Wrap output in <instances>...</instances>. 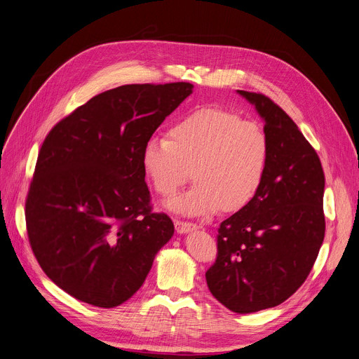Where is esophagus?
Masks as SVG:
<instances>
[{
    "mask_svg": "<svg viewBox=\"0 0 359 359\" xmlns=\"http://www.w3.org/2000/svg\"><path fill=\"white\" fill-rule=\"evenodd\" d=\"M197 225L191 224V222H184V220H175V229L178 233H187L193 229H196Z\"/></svg>",
    "mask_w": 359,
    "mask_h": 359,
    "instance_id": "obj_1",
    "label": "esophagus"
}]
</instances>
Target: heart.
I'll list each match as a JSON object with an SVG mask.
<instances>
[{"mask_svg": "<svg viewBox=\"0 0 359 359\" xmlns=\"http://www.w3.org/2000/svg\"><path fill=\"white\" fill-rule=\"evenodd\" d=\"M270 153L269 135L260 124L222 108H201L178 119L168 139H149L142 168L163 198L177 194L191 168L196 182L168 206L201 216L219 208L236 212L250 204L266 180Z\"/></svg>", "mask_w": 359, "mask_h": 359, "instance_id": "heart-1", "label": "heart"}]
</instances>
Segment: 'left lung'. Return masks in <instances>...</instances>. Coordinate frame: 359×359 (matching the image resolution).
Segmentation results:
<instances>
[{"instance_id":"8db88e82","label":"left lung","mask_w":359,"mask_h":359,"mask_svg":"<svg viewBox=\"0 0 359 359\" xmlns=\"http://www.w3.org/2000/svg\"><path fill=\"white\" fill-rule=\"evenodd\" d=\"M238 93L264 119L270 163L257 196L220 224L206 280L220 304L248 314L282 304L309 278L326 232V178L291 116L266 95Z\"/></svg>"}]
</instances>
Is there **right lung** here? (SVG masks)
I'll list each match as a JSON object with an SVG mask.
<instances>
[{
  "label": "right lung",
  "instance_id": "add662e5",
  "mask_svg": "<svg viewBox=\"0 0 359 359\" xmlns=\"http://www.w3.org/2000/svg\"><path fill=\"white\" fill-rule=\"evenodd\" d=\"M193 88L107 90L45 137L26 197L27 238L45 275L76 299L100 309L126 302L174 235L170 217L151 212L142 150Z\"/></svg>",
  "mask_w": 359,
  "mask_h": 359
}]
</instances>
